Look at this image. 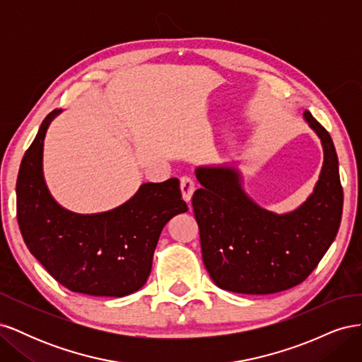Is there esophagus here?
<instances>
[{
    "label": "esophagus",
    "instance_id": "esophagus-1",
    "mask_svg": "<svg viewBox=\"0 0 362 362\" xmlns=\"http://www.w3.org/2000/svg\"><path fill=\"white\" fill-rule=\"evenodd\" d=\"M194 192V182L190 177H182L181 178V194L185 202H190L192 196Z\"/></svg>",
    "mask_w": 362,
    "mask_h": 362
}]
</instances>
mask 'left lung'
I'll list each match as a JSON object with an SVG mask.
<instances>
[{
  "label": "left lung",
  "instance_id": "left-lung-1",
  "mask_svg": "<svg viewBox=\"0 0 362 362\" xmlns=\"http://www.w3.org/2000/svg\"><path fill=\"white\" fill-rule=\"evenodd\" d=\"M320 137L325 161L313 194L298 210L275 214L243 192L234 168H198L202 187L192 205L199 226L202 259L218 288L272 294L299 286L317 267L338 233L343 187L329 133L305 112Z\"/></svg>",
  "mask_w": 362,
  "mask_h": 362
}]
</instances>
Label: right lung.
<instances>
[{
    "instance_id": "obj_1",
    "label": "right lung",
    "mask_w": 362,
    "mask_h": 362,
    "mask_svg": "<svg viewBox=\"0 0 362 362\" xmlns=\"http://www.w3.org/2000/svg\"><path fill=\"white\" fill-rule=\"evenodd\" d=\"M51 112L21 163L16 216L21 234L49 275L71 291L122 298L145 286L158 237L173 216L189 210L180 181L146 182L124 205L98 214L64 210L42 172L43 139Z\"/></svg>"
}]
</instances>
